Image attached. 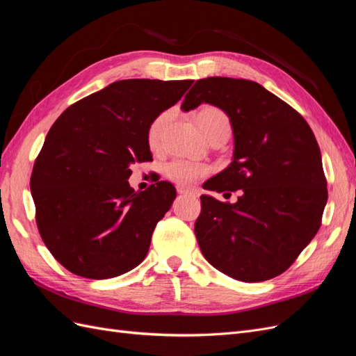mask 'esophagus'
Masks as SVG:
<instances>
[{"mask_svg":"<svg viewBox=\"0 0 356 356\" xmlns=\"http://www.w3.org/2000/svg\"><path fill=\"white\" fill-rule=\"evenodd\" d=\"M178 195H186V196H191V197H197L199 193L196 190H190V188H184V187H177Z\"/></svg>","mask_w":356,"mask_h":356,"instance_id":"obj_1","label":"esophagus"}]
</instances>
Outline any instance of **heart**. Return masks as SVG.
Instances as JSON below:
<instances>
[{"mask_svg":"<svg viewBox=\"0 0 356 356\" xmlns=\"http://www.w3.org/2000/svg\"><path fill=\"white\" fill-rule=\"evenodd\" d=\"M175 110L168 108L165 111L159 113L152 123L148 126L147 131V141L148 145L153 149H157L161 145V138H163L165 129L169 124V122L174 117ZM197 122L202 127L203 134L208 136V139H212L213 136L218 135H230L232 123L229 115L222 110L217 108V106H204L197 114ZM209 172V166L204 163H199V161L191 160H174L165 168L166 177L177 182L181 186H191L200 178H203Z\"/></svg>","mask_w":356,"mask_h":356,"instance_id":"heart-1","label":"heart"}]
</instances>
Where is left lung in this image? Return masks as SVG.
Masks as SVG:
<instances>
[{
    "mask_svg": "<svg viewBox=\"0 0 356 356\" xmlns=\"http://www.w3.org/2000/svg\"><path fill=\"white\" fill-rule=\"evenodd\" d=\"M202 102L227 113L234 134L230 166L203 187L241 196L236 203L200 196V251L238 281H267L289 268L321 227L328 190L316 138L293 106L251 80H197L181 108Z\"/></svg>",
    "mask_w": 356,
    "mask_h": 356,
    "instance_id": "1",
    "label": "left lung"
}]
</instances>
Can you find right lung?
Segmentation results:
<instances>
[{"mask_svg": "<svg viewBox=\"0 0 356 356\" xmlns=\"http://www.w3.org/2000/svg\"><path fill=\"white\" fill-rule=\"evenodd\" d=\"M193 80L115 81L72 104L53 123L31 175L42 242L71 273L120 276L141 264L175 187L135 193L131 166L153 160L147 131Z\"/></svg>", "mask_w": 356, "mask_h": 356, "instance_id": "1", "label": "right lung"}]
</instances>
